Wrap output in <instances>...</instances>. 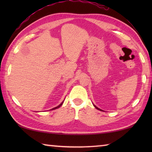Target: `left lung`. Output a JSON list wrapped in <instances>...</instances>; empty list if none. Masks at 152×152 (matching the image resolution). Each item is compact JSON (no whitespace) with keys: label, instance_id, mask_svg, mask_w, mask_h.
I'll use <instances>...</instances> for the list:
<instances>
[{"label":"left lung","instance_id":"obj_1","mask_svg":"<svg viewBox=\"0 0 152 152\" xmlns=\"http://www.w3.org/2000/svg\"><path fill=\"white\" fill-rule=\"evenodd\" d=\"M93 105H94V104H93ZM94 106H95V107L96 108V109H98V110H101V111H102V110H101V109H100V108H97V107H96V106H95L94 105Z\"/></svg>","mask_w":152,"mask_h":152}]
</instances>
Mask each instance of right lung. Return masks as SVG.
Here are the masks:
<instances>
[{
	"label": "right lung",
	"mask_w": 152,
	"mask_h": 152,
	"mask_svg": "<svg viewBox=\"0 0 152 152\" xmlns=\"http://www.w3.org/2000/svg\"><path fill=\"white\" fill-rule=\"evenodd\" d=\"M63 101L62 102H61V104L59 105V106H57V107H55V108H52V109H51V110H55V109H57V108H59L60 107V106H61V105H62L63 104Z\"/></svg>",
	"instance_id": "add662e5"
}]
</instances>
